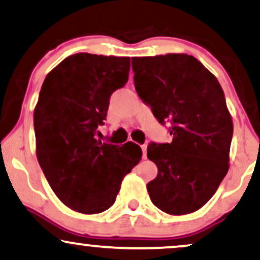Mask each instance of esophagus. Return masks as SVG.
Returning a JSON list of instances; mask_svg holds the SVG:
<instances>
[{
    "mask_svg": "<svg viewBox=\"0 0 260 260\" xmlns=\"http://www.w3.org/2000/svg\"><path fill=\"white\" fill-rule=\"evenodd\" d=\"M141 150H143V158H144V159H146V157H147V152H146V150H147V147H146L145 144H144V145H141Z\"/></svg>",
    "mask_w": 260,
    "mask_h": 260,
    "instance_id": "1",
    "label": "esophagus"
}]
</instances>
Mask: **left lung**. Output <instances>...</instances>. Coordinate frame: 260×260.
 Instances as JSON below:
<instances>
[{"instance_id": "8db88e82", "label": "left lung", "mask_w": 260, "mask_h": 260, "mask_svg": "<svg viewBox=\"0 0 260 260\" xmlns=\"http://www.w3.org/2000/svg\"><path fill=\"white\" fill-rule=\"evenodd\" d=\"M132 70L138 96L173 136L172 143L147 146L158 168L147 183L151 202L169 215L194 212L229 169L233 122L221 85L187 54L132 57Z\"/></svg>"}]
</instances>
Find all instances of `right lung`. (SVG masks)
<instances>
[{
    "mask_svg": "<svg viewBox=\"0 0 260 260\" xmlns=\"http://www.w3.org/2000/svg\"><path fill=\"white\" fill-rule=\"evenodd\" d=\"M131 58L79 52L66 57L42 85L34 123L39 166L64 205L100 213L115 203L123 177L141 159L137 144L97 140L110 96L128 80Z\"/></svg>",
    "mask_w": 260,
    "mask_h": 260,
    "instance_id": "obj_1",
    "label": "right lung"
}]
</instances>
